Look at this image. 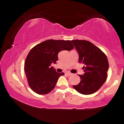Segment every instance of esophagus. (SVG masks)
<instances>
[{
  "mask_svg": "<svg viewBox=\"0 0 124 124\" xmlns=\"http://www.w3.org/2000/svg\"><path fill=\"white\" fill-rule=\"evenodd\" d=\"M72 74V73H70V72H67V73H66V75H68V76H70V75H71Z\"/></svg>",
  "mask_w": 124,
  "mask_h": 124,
  "instance_id": "34e87169",
  "label": "esophagus"
}]
</instances>
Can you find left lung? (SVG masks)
Here are the masks:
<instances>
[{"mask_svg": "<svg viewBox=\"0 0 124 124\" xmlns=\"http://www.w3.org/2000/svg\"><path fill=\"white\" fill-rule=\"evenodd\" d=\"M79 54V62L83 63L84 75H79L80 82L73 88L80 93L91 95L99 90L107 78L109 63L106 54L91 42L72 40Z\"/></svg>", "mask_w": 124, "mask_h": 124, "instance_id": "left-lung-1", "label": "left lung"}]
</instances>
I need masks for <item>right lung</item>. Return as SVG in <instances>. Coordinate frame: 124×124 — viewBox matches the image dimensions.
I'll return each instance as SVG.
<instances>
[{"label": "right lung", "instance_id": "add662e5", "mask_svg": "<svg viewBox=\"0 0 124 124\" xmlns=\"http://www.w3.org/2000/svg\"><path fill=\"white\" fill-rule=\"evenodd\" d=\"M74 48L70 40L50 39L33 47L27 56L24 72L29 86L39 95L51 92L55 87L58 78L63 73H58L51 63L58 60V52L70 51Z\"/></svg>", "mask_w": 124, "mask_h": 124}]
</instances>
